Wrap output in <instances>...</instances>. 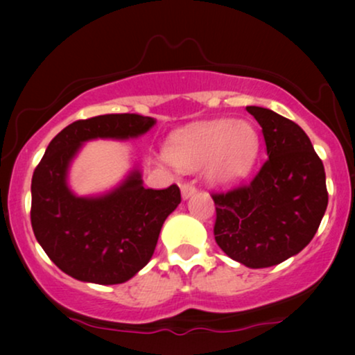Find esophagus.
Listing matches in <instances>:
<instances>
[{
  "instance_id": "34e87169",
  "label": "esophagus",
  "mask_w": 355,
  "mask_h": 355,
  "mask_svg": "<svg viewBox=\"0 0 355 355\" xmlns=\"http://www.w3.org/2000/svg\"><path fill=\"white\" fill-rule=\"evenodd\" d=\"M181 192H182V198H189L197 192V187L193 186L192 182H184L181 186Z\"/></svg>"
}]
</instances>
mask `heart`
I'll return each mask as SVG.
<instances>
[{
	"label": "heart",
	"instance_id": "b5f03b06",
	"mask_svg": "<svg viewBox=\"0 0 355 355\" xmlns=\"http://www.w3.org/2000/svg\"><path fill=\"white\" fill-rule=\"evenodd\" d=\"M260 139L247 121L218 119L182 130L169 140L166 157L179 168L208 164V176L221 186L242 181L254 168Z\"/></svg>",
	"mask_w": 355,
	"mask_h": 355
}]
</instances>
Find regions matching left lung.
<instances>
[{
  "label": "left lung",
  "mask_w": 355,
  "mask_h": 355,
  "mask_svg": "<svg viewBox=\"0 0 355 355\" xmlns=\"http://www.w3.org/2000/svg\"><path fill=\"white\" fill-rule=\"evenodd\" d=\"M261 125L266 162L249 184L213 192L216 244L249 268H266L299 254L327 211L323 163L302 128L275 111L247 106Z\"/></svg>",
  "instance_id": "left-lung-1"
}]
</instances>
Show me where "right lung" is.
<instances>
[{"label":"right lung","mask_w":355,"mask_h":355,"mask_svg":"<svg viewBox=\"0 0 355 355\" xmlns=\"http://www.w3.org/2000/svg\"><path fill=\"white\" fill-rule=\"evenodd\" d=\"M153 118L103 114L79 119L48 145L32 176V230L58 268L79 281L121 284L152 259L164 220L181 203L176 184L145 189L139 171L103 197H76L66 184L71 159L85 140L129 139Z\"/></svg>","instance_id":"1"}]
</instances>
